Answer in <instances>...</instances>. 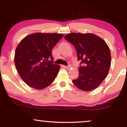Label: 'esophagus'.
I'll use <instances>...</instances> for the list:
<instances>
[{
    "label": "esophagus",
    "mask_w": 127,
    "mask_h": 127,
    "mask_svg": "<svg viewBox=\"0 0 127 127\" xmlns=\"http://www.w3.org/2000/svg\"><path fill=\"white\" fill-rule=\"evenodd\" d=\"M64 67H65V68H66V69H69V68H70V67H71V66H70V65H68V66H64Z\"/></svg>",
    "instance_id": "1"
}]
</instances>
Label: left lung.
Masks as SVG:
<instances>
[{
    "label": "left lung",
    "instance_id": "8db88e82",
    "mask_svg": "<svg viewBox=\"0 0 127 127\" xmlns=\"http://www.w3.org/2000/svg\"><path fill=\"white\" fill-rule=\"evenodd\" d=\"M65 39L74 46L77 60L83 64L79 68V77L73 83L83 91L95 90L108 74L111 65L109 46L102 38L91 33H70Z\"/></svg>",
    "mask_w": 127,
    "mask_h": 127
}]
</instances>
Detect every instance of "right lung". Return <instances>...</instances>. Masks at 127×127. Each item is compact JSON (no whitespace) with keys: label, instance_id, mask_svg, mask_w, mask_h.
Masks as SVG:
<instances>
[{"label":"right lung","instance_id":"add662e5","mask_svg":"<svg viewBox=\"0 0 127 127\" xmlns=\"http://www.w3.org/2000/svg\"><path fill=\"white\" fill-rule=\"evenodd\" d=\"M63 36L34 33L18 44L15 51V65L21 78L29 87L44 89L54 81L61 67L53 64L51 51Z\"/></svg>","mask_w":127,"mask_h":127}]
</instances>
